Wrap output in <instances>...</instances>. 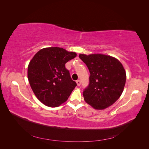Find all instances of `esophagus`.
Masks as SVG:
<instances>
[{
  "label": "esophagus",
  "instance_id": "1",
  "mask_svg": "<svg viewBox=\"0 0 149 149\" xmlns=\"http://www.w3.org/2000/svg\"><path fill=\"white\" fill-rule=\"evenodd\" d=\"M76 83H77V85L78 86H79L81 85V81L79 79L76 81Z\"/></svg>",
  "mask_w": 149,
  "mask_h": 149
}]
</instances>
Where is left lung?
Here are the masks:
<instances>
[{"instance_id": "left-lung-1", "label": "left lung", "mask_w": 149, "mask_h": 149, "mask_svg": "<svg viewBox=\"0 0 149 149\" xmlns=\"http://www.w3.org/2000/svg\"><path fill=\"white\" fill-rule=\"evenodd\" d=\"M79 57L90 73L89 83L83 91L84 100L96 109H104L118 100L123 92L126 73L116 58L102 54Z\"/></svg>"}]
</instances>
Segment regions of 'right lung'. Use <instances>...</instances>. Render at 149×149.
<instances>
[{"label":"right lung","instance_id":"obj_1","mask_svg":"<svg viewBox=\"0 0 149 149\" xmlns=\"http://www.w3.org/2000/svg\"><path fill=\"white\" fill-rule=\"evenodd\" d=\"M76 56L75 52L63 48L40 49L30 61L28 79L38 100L49 107H58L65 102L76 83L72 80L65 64Z\"/></svg>","mask_w":149,"mask_h":149}]
</instances>
